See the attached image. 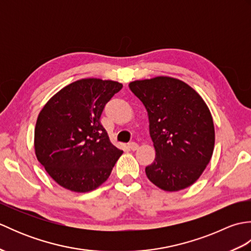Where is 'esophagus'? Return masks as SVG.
<instances>
[{
	"mask_svg": "<svg viewBox=\"0 0 251 251\" xmlns=\"http://www.w3.org/2000/svg\"><path fill=\"white\" fill-rule=\"evenodd\" d=\"M128 148L130 149L131 151H136V150H138V145L136 142H129L128 143Z\"/></svg>",
	"mask_w": 251,
	"mask_h": 251,
	"instance_id": "1",
	"label": "esophagus"
}]
</instances>
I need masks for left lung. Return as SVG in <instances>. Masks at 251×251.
I'll return each mask as SVG.
<instances>
[{
  "label": "left lung",
  "mask_w": 251,
  "mask_h": 251,
  "mask_svg": "<svg viewBox=\"0 0 251 251\" xmlns=\"http://www.w3.org/2000/svg\"><path fill=\"white\" fill-rule=\"evenodd\" d=\"M129 88L146 106L156 152L146 167L147 177L167 192L188 188L214 153L215 126L205 101L188 84L170 76L130 82Z\"/></svg>",
  "instance_id": "left-lung-1"
}]
</instances>
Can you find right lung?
I'll return each mask as SVG.
<instances>
[{"mask_svg": "<svg viewBox=\"0 0 251 251\" xmlns=\"http://www.w3.org/2000/svg\"><path fill=\"white\" fill-rule=\"evenodd\" d=\"M122 87L110 79L82 78L60 89L41 110L35 155L62 188L85 193L109 178L123 151L111 143L100 116Z\"/></svg>", "mask_w": 251, "mask_h": 251, "instance_id": "obj_1", "label": "right lung"}]
</instances>
